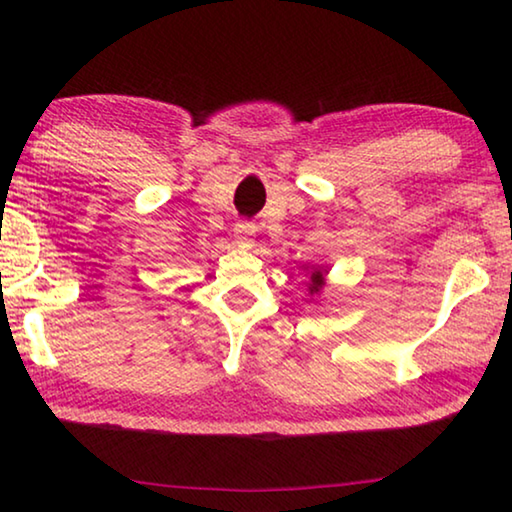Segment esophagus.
<instances>
[{"instance_id":"esophagus-1","label":"esophagus","mask_w":512,"mask_h":512,"mask_svg":"<svg viewBox=\"0 0 512 512\" xmlns=\"http://www.w3.org/2000/svg\"><path fill=\"white\" fill-rule=\"evenodd\" d=\"M235 244L239 246V248H250L253 246V237H255V225L253 223H246V221H241V223H237L235 225Z\"/></svg>"}]
</instances>
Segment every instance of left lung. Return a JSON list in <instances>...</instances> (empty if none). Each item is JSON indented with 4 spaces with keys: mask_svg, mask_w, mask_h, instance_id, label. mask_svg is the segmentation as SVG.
<instances>
[{
    "mask_svg": "<svg viewBox=\"0 0 512 512\" xmlns=\"http://www.w3.org/2000/svg\"><path fill=\"white\" fill-rule=\"evenodd\" d=\"M327 268H320V266H314L311 268V275H309V287H307V291H309V296L311 298H318L320 296V291L325 289V277H327Z\"/></svg>",
    "mask_w": 512,
    "mask_h": 512,
    "instance_id": "8db88e82",
    "label": "left lung"
}]
</instances>
